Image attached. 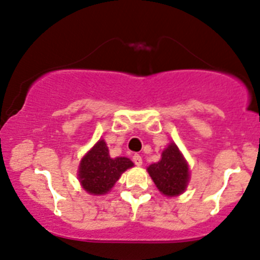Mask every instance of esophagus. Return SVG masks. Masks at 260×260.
Segmentation results:
<instances>
[{"instance_id": "34e87169", "label": "esophagus", "mask_w": 260, "mask_h": 260, "mask_svg": "<svg viewBox=\"0 0 260 260\" xmlns=\"http://www.w3.org/2000/svg\"><path fill=\"white\" fill-rule=\"evenodd\" d=\"M132 160H133V162H135L137 166L142 165V157H141V156L138 155V153H136V155H133Z\"/></svg>"}]
</instances>
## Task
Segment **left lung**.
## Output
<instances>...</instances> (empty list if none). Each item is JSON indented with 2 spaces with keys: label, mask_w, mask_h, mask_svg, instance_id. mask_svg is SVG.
Segmentation results:
<instances>
[{
  "label": "left lung",
  "mask_w": 260,
  "mask_h": 260,
  "mask_svg": "<svg viewBox=\"0 0 260 260\" xmlns=\"http://www.w3.org/2000/svg\"><path fill=\"white\" fill-rule=\"evenodd\" d=\"M147 171L158 190L168 197L179 196L188 185V162L175 143H170L161 153L160 161L151 164Z\"/></svg>",
  "instance_id": "obj_1"
}]
</instances>
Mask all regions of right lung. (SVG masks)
I'll list each match as a JSON object with an SVG mask.
<instances>
[{
  "label": "right lung",
  "mask_w": 260,
  "mask_h": 260,
  "mask_svg": "<svg viewBox=\"0 0 260 260\" xmlns=\"http://www.w3.org/2000/svg\"><path fill=\"white\" fill-rule=\"evenodd\" d=\"M132 166L133 162L127 157H110L107 143L100 140L80 162V183L87 193L102 196L108 193L120 175Z\"/></svg>",
  "instance_id": "1"
}]
</instances>
